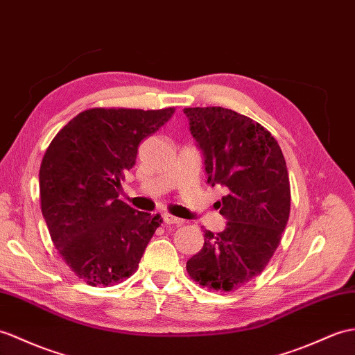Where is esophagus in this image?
I'll return each mask as SVG.
<instances>
[{"label": "esophagus", "mask_w": 355, "mask_h": 355, "mask_svg": "<svg viewBox=\"0 0 355 355\" xmlns=\"http://www.w3.org/2000/svg\"><path fill=\"white\" fill-rule=\"evenodd\" d=\"M163 222H164V224H177V225H180V224H183L184 220L177 218V216H172V215H169V213H164Z\"/></svg>", "instance_id": "34e87169"}]
</instances>
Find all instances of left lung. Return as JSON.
Here are the masks:
<instances>
[{
  "label": "left lung",
  "instance_id": "obj_1",
  "mask_svg": "<svg viewBox=\"0 0 355 355\" xmlns=\"http://www.w3.org/2000/svg\"><path fill=\"white\" fill-rule=\"evenodd\" d=\"M183 112L202 153L207 183L227 192L216 202L225 228L216 234L205 230L201 251L186 268L207 289H239L265 269L289 220L284 155L265 127L234 110L189 107Z\"/></svg>",
  "mask_w": 355,
  "mask_h": 355
}]
</instances>
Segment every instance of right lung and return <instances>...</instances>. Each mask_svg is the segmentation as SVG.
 <instances>
[{
  "mask_svg": "<svg viewBox=\"0 0 355 355\" xmlns=\"http://www.w3.org/2000/svg\"><path fill=\"white\" fill-rule=\"evenodd\" d=\"M175 109H90L53 139L39 172L40 204L53 243L89 286H113L137 269L160 215L119 200L142 140Z\"/></svg>",
  "mask_w": 355,
  "mask_h": 355,
  "instance_id": "add662e5",
  "label": "right lung"
}]
</instances>
